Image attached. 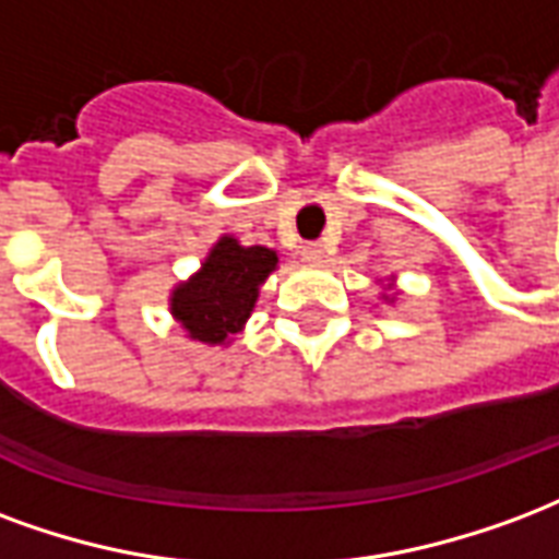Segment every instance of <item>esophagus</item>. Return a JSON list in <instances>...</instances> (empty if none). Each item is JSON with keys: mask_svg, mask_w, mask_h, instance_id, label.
<instances>
[{"mask_svg": "<svg viewBox=\"0 0 559 559\" xmlns=\"http://www.w3.org/2000/svg\"><path fill=\"white\" fill-rule=\"evenodd\" d=\"M300 255H304V262L321 264V262H324V247H321V243H304Z\"/></svg>", "mask_w": 559, "mask_h": 559, "instance_id": "esophagus-1", "label": "esophagus"}]
</instances>
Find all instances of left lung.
I'll return each instance as SVG.
<instances>
[{"mask_svg":"<svg viewBox=\"0 0 559 559\" xmlns=\"http://www.w3.org/2000/svg\"><path fill=\"white\" fill-rule=\"evenodd\" d=\"M378 283H381V288H384V292H381V300H384V304H396V297H399V292H396V276H390V280H378Z\"/></svg>","mask_w":559,"mask_h":559,"instance_id":"obj_1","label":"left lung"}]
</instances>
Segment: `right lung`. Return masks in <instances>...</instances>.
I'll return each instance as SVG.
<instances>
[{"label":"right lung","instance_id":"1","mask_svg":"<svg viewBox=\"0 0 559 559\" xmlns=\"http://www.w3.org/2000/svg\"><path fill=\"white\" fill-rule=\"evenodd\" d=\"M276 267V250L259 243L243 247L235 235H223L207 250L199 271L169 292V312L181 324L187 340L207 348H226L250 321L264 280Z\"/></svg>","mask_w":559,"mask_h":559}]
</instances>
